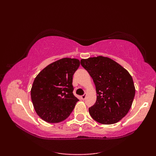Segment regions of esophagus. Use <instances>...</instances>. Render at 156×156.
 Listing matches in <instances>:
<instances>
[{"label": "esophagus", "instance_id": "1", "mask_svg": "<svg viewBox=\"0 0 156 156\" xmlns=\"http://www.w3.org/2000/svg\"><path fill=\"white\" fill-rule=\"evenodd\" d=\"M87 93H85L84 95H82V97H81V98L82 99V100H84V99L86 98V97H87Z\"/></svg>", "mask_w": 156, "mask_h": 156}]
</instances>
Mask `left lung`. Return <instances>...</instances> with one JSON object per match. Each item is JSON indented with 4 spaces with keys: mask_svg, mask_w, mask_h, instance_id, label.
<instances>
[{
    "mask_svg": "<svg viewBox=\"0 0 156 156\" xmlns=\"http://www.w3.org/2000/svg\"><path fill=\"white\" fill-rule=\"evenodd\" d=\"M80 62L96 87L97 101L88 109L92 118L103 125L121 121L131 108L135 94L131 74L108 57L99 55L82 59Z\"/></svg>",
    "mask_w": 156,
    "mask_h": 156,
    "instance_id": "1",
    "label": "left lung"
}]
</instances>
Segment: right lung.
<instances>
[{
  "label": "right lung",
  "instance_id": "right-lung-1",
  "mask_svg": "<svg viewBox=\"0 0 156 156\" xmlns=\"http://www.w3.org/2000/svg\"><path fill=\"white\" fill-rule=\"evenodd\" d=\"M76 58H64L49 64L36 76L31 97L36 113L49 123L69 117L79 100L73 94L72 77L80 66Z\"/></svg>",
  "mask_w": 156,
  "mask_h": 156
}]
</instances>
